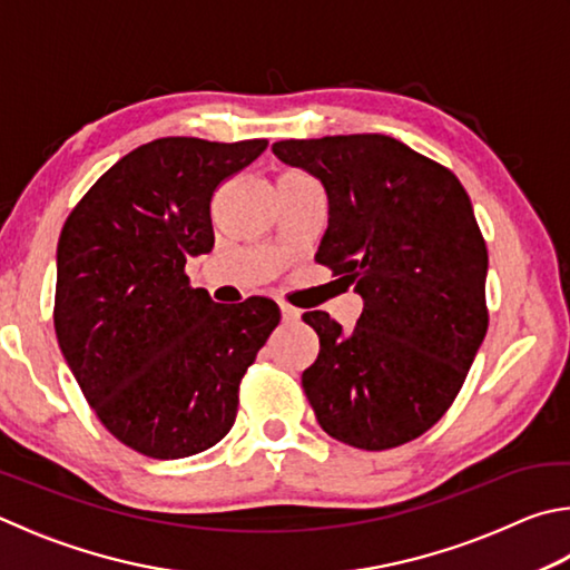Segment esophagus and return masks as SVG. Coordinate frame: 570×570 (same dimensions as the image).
<instances>
[{
    "mask_svg": "<svg viewBox=\"0 0 570 570\" xmlns=\"http://www.w3.org/2000/svg\"><path fill=\"white\" fill-rule=\"evenodd\" d=\"M298 316H302V312H298L296 306L282 304V318L286 321V324H294V321H298Z\"/></svg>",
    "mask_w": 570,
    "mask_h": 570,
    "instance_id": "obj_1",
    "label": "esophagus"
}]
</instances>
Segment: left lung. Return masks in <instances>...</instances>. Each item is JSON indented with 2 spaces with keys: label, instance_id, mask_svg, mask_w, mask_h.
I'll list each match as a JSON object with an SVG mask.
<instances>
[{
  "label": "left lung",
  "instance_id": "1",
  "mask_svg": "<svg viewBox=\"0 0 570 570\" xmlns=\"http://www.w3.org/2000/svg\"><path fill=\"white\" fill-rule=\"evenodd\" d=\"M272 151L324 184L316 262L364 296L351 331L306 312L318 356L302 384L331 439L364 451L426 433L489 328V252L456 174L384 134L284 139Z\"/></svg>",
  "mask_w": 570,
  "mask_h": 570
}]
</instances>
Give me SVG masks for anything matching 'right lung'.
Returning <instances> with one entry per match:
<instances>
[{
  "instance_id": "1",
  "label": "right lung",
  "mask_w": 570,
  "mask_h": 570,
  "mask_svg": "<svg viewBox=\"0 0 570 570\" xmlns=\"http://www.w3.org/2000/svg\"><path fill=\"white\" fill-rule=\"evenodd\" d=\"M266 149L164 137L81 196L57 246L55 331L105 429L149 459H184L232 431L239 384L282 321L264 296L212 302L184 266L214 246L212 199Z\"/></svg>"
}]
</instances>
